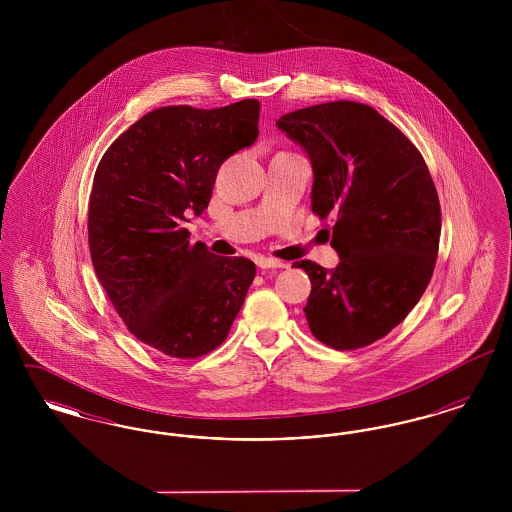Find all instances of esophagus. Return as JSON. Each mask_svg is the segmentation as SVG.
Instances as JSON below:
<instances>
[{
    "label": "esophagus",
    "instance_id": "esophagus-1",
    "mask_svg": "<svg viewBox=\"0 0 512 512\" xmlns=\"http://www.w3.org/2000/svg\"><path fill=\"white\" fill-rule=\"evenodd\" d=\"M257 267L259 268H286L288 265L280 259H270V257H259L257 259Z\"/></svg>",
    "mask_w": 512,
    "mask_h": 512
}]
</instances>
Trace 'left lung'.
Wrapping results in <instances>:
<instances>
[{"label":"left lung","instance_id":"1","mask_svg":"<svg viewBox=\"0 0 512 512\" xmlns=\"http://www.w3.org/2000/svg\"><path fill=\"white\" fill-rule=\"evenodd\" d=\"M311 159V211L334 219L326 270L297 261L311 278L305 317L324 345L347 351L374 343L405 320L438 259L441 207L413 142L376 109L330 101L276 121Z\"/></svg>","mask_w":512,"mask_h":512}]
</instances>
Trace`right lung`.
I'll return each mask as SVG.
<instances>
[{
  "instance_id": "add662e5",
  "label": "right lung",
  "mask_w": 512,
  "mask_h": 512,
  "mask_svg": "<svg viewBox=\"0 0 512 512\" xmlns=\"http://www.w3.org/2000/svg\"><path fill=\"white\" fill-rule=\"evenodd\" d=\"M257 99L149 111L99 161L88 245L99 282L149 347L197 359L226 340L255 278L245 257L190 244L184 222L211 201L220 165L259 136Z\"/></svg>"
}]
</instances>
